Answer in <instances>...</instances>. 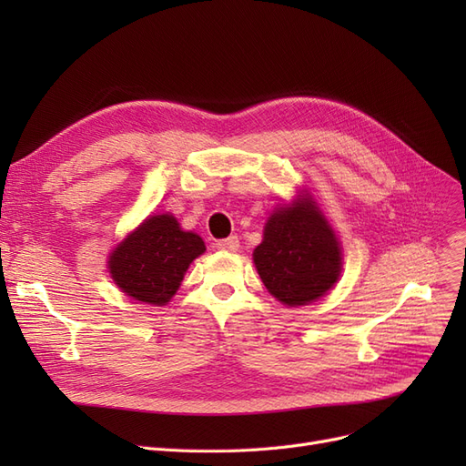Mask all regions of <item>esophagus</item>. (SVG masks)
<instances>
[{"label":"esophagus","mask_w":466,"mask_h":466,"mask_svg":"<svg viewBox=\"0 0 466 466\" xmlns=\"http://www.w3.org/2000/svg\"><path fill=\"white\" fill-rule=\"evenodd\" d=\"M216 245H218L219 250H231V252H235L238 248V238L235 235H231L228 238H219Z\"/></svg>","instance_id":"1"}]
</instances>
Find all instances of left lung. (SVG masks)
Returning <instances> with one entry per match:
<instances>
[{
    "label": "left lung",
    "instance_id": "8db88e82",
    "mask_svg": "<svg viewBox=\"0 0 466 466\" xmlns=\"http://www.w3.org/2000/svg\"><path fill=\"white\" fill-rule=\"evenodd\" d=\"M252 258L266 289L289 307L322 298L342 270L340 247L311 198L268 218Z\"/></svg>",
    "mask_w": 466,
    "mask_h": 466
}]
</instances>
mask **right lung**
Masks as SVG:
<instances>
[{"label": "right lung", "mask_w": 466, "mask_h": 466, "mask_svg": "<svg viewBox=\"0 0 466 466\" xmlns=\"http://www.w3.org/2000/svg\"><path fill=\"white\" fill-rule=\"evenodd\" d=\"M204 250L202 238L182 231L173 216H151L112 252L108 268L126 295L165 305L177 293L190 262Z\"/></svg>", "instance_id": "obj_1"}]
</instances>
